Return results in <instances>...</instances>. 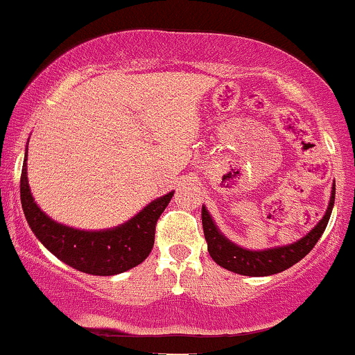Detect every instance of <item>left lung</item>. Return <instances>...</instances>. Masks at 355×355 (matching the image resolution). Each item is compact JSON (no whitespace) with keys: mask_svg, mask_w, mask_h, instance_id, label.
<instances>
[{"mask_svg":"<svg viewBox=\"0 0 355 355\" xmlns=\"http://www.w3.org/2000/svg\"><path fill=\"white\" fill-rule=\"evenodd\" d=\"M334 200H336V183L332 187L331 202H329L324 217L305 237L297 240L294 243H288V245L266 248V250H248V248L239 247L237 243L230 242L217 229L209 210L202 205V225L207 245H209V254L220 267L240 275L266 277L287 270L288 267L295 266L299 260H302L312 250L313 245L319 242L325 227H327L329 218H331Z\"/></svg>","mask_w":355,"mask_h":355,"instance_id":"obj_1","label":"left lung"}]
</instances>
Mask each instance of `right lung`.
Returning <instances> with one entry per match:
<instances>
[{
  "label": "right lung",
  "mask_w": 355,
  "mask_h": 355,
  "mask_svg": "<svg viewBox=\"0 0 355 355\" xmlns=\"http://www.w3.org/2000/svg\"><path fill=\"white\" fill-rule=\"evenodd\" d=\"M26 153L19 180L24 217L36 239L56 259L89 275H116L137 267L150 255L155 242V225L172 200L173 191L150 202L135 217L115 229L95 232L73 229L55 222L36 205L28 185Z\"/></svg>",
  "instance_id": "add662e5"
}]
</instances>
